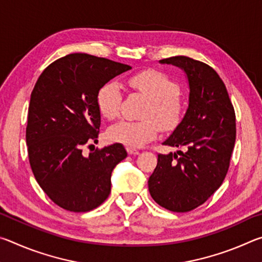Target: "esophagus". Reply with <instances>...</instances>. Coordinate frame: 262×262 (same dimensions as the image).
I'll use <instances>...</instances> for the list:
<instances>
[{"mask_svg": "<svg viewBox=\"0 0 262 262\" xmlns=\"http://www.w3.org/2000/svg\"><path fill=\"white\" fill-rule=\"evenodd\" d=\"M127 152L129 154V155H134V156H136V155H139V154H140L139 150H136V149H133V148H129V147L127 148Z\"/></svg>", "mask_w": 262, "mask_h": 262, "instance_id": "34e87169", "label": "esophagus"}]
</instances>
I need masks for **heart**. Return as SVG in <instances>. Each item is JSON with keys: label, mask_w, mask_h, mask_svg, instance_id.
<instances>
[{"label": "heart", "mask_w": 262, "mask_h": 262, "mask_svg": "<svg viewBox=\"0 0 262 262\" xmlns=\"http://www.w3.org/2000/svg\"><path fill=\"white\" fill-rule=\"evenodd\" d=\"M128 86L148 97L150 103L142 121L120 120L106 132L108 141L137 148L156 139L161 132L160 122L164 128H172L180 121L183 103L179 98V86L174 81L158 70H143L127 79ZM122 94L115 83H106L97 94V106L104 118L112 120L120 113ZM156 117L159 123L154 119Z\"/></svg>", "instance_id": "heart-1"}]
</instances>
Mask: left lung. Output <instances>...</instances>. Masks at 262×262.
Returning <instances> with one entry per match:
<instances>
[{"instance_id":"1","label":"left lung","mask_w":262,"mask_h":262,"mask_svg":"<svg viewBox=\"0 0 262 262\" xmlns=\"http://www.w3.org/2000/svg\"><path fill=\"white\" fill-rule=\"evenodd\" d=\"M159 62L183 69L188 79L187 111L163 142L186 151L158 155L149 192L165 209L186 212L205 203L223 183L236 141V114L227 88L210 66L181 55Z\"/></svg>"}]
</instances>
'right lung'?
<instances>
[{"label": "right lung", "instance_id": "1", "mask_svg": "<svg viewBox=\"0 0 262 262\" xmlns=\"http://www.w3.org/2000/svg\"><path fill=\"white\" fill-rule=\"evenodd\" d=\"M130 66L84 53L66 55L39 76L31 94L26 144L31 168L51 200L66 210L85 212L111 192L113 168L127 157L120 143L84 156L97 143L99 89Z\"/></svg>", "mask_w": 262, "mask_h": 262}]
</instances>
